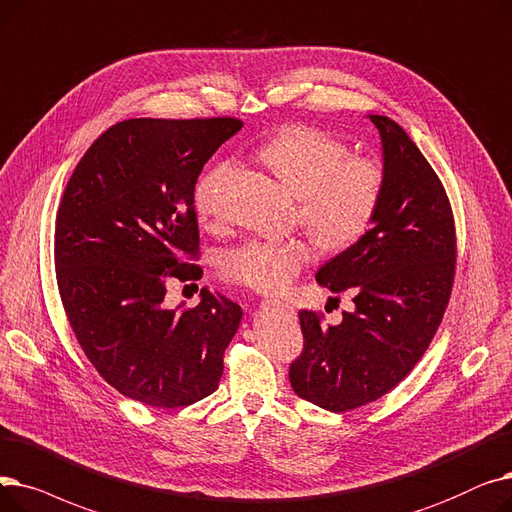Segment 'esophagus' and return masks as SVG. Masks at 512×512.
Masks as SVG:
<instances>
[{"instance_id": "esophagus-1", "label": "esophagus", "mask_w": 512, "mask_h": 512, "mask_svg": "<svg viewBox=\"0 0 512 512\" xmlns=\"http://www.w3.org/2000/svg\"><path fill=\"white\" fill-rule=\"evenodd\" d=\"M271 304H277V306H281V308H285V310H287V312H294V308H291V306H289V304H287V302H277V300H275V302H271Z\"/></svg>"}]
</instances>
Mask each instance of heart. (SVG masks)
Here are the masks:
<instances>
[{"mask_svg": "<svg viewBox=\"0 0 512 512\" xmlns=\"http://www.w3.org/2000/svg\"><path fill=\"white\" fill-rule=\"evenodd\" d=\"M260 160L298 200L300 223L323 246L348 248L369 231L383 196V168L373 158L350 156L348 145L310 127H289L260 150ZM233 162L210 168L196 185V208L216 214V191ZM312 258L304 239H248L223 256V273L264 294L281 291Z\"/></svg>", "mask_w": 512, "mask_h": 512, "instance_id": "1", "label": "heart"}]
</instances>
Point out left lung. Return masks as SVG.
I'll list each match as a JSON object with an SVG mask.
<instances>
[{"mask_svg":"<svg viewBox=\"0 0 512 512\" xmlns=\"http://www.w3.org/2000/svg\"><path fill=\"white\" fill-rule=\"evenodd\" d=\"M367 118L381 139V204L371 229L316 271L335 294L352 291L354 310L327 327L302 310L304 352L289 367L294 392L331 412L381 398L412 371L454 281V221L440 179L398 123Z\"/></svg>","mask_w":512,"mask_h":512,"instance_id":"1","label":"left lung"}]
</instances>
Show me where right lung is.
<instances>
[{
    "label": "right lung",
    "mask_w": 512,
    "mask_h": 512,
    "mask_svg": "<svg viewBox=\"0 0 512 512\" xmlns=\"http://www.w3.org/2000/svg\"><path fill=\"white\" fill-rule=\"evenodd\" d=\"M235 118H131L110 127L72 173L56 218L60 298L93 367L120 394L177 408L216 392L243 310L202 289L196 308L164 304L168 277L200 266L193 191Z\"/></svg>",
    "instance_id": "obj_1"
}]
</instances>
